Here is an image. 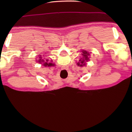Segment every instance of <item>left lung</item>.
I'll list each match as a JSON object with an SVG mask.
<instances>
[{
  "label": "left lung",
  "mask_w": 132,
  "mask_h": 132,
  "mask_svg": "<svg viewBox=\"0 0 132 132\" xmlns=\"http://www.w3.org/2000/svg\"><path fill=\"white\" fill-rule=\"evenodd\" d=\"M82 55L83 56V57L79 61V62L77 63V65L79 67L85 66L86 65V62L89 60V56H90V53L89 52L86 51V50H82Z\"/></svg>",
  "instance_id": "8db88e82"
}]
</instances>
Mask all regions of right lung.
I'll use <instances>...</instances> for the list:
<instances>
[{
	"mask_svg": "<svg viewBox=\"0 0 132 132\" xmlns=\"http://www.w3.org/2000/svg\"><path fill=\"white\" fill-rule=\"evenodd\" d=\"M38 62L44 65V67H52V66H55V64L52 62H48V59H46V61H45L44 59H43V57H41V55H39V59H38V61H37ZM51 62L52 61H51Z\"/></svg>",
	"mask_w": 132,
	"mask_h": 132,
	"instance_id": "obj_1",
	"label": "right lung"
}]
</instances>
